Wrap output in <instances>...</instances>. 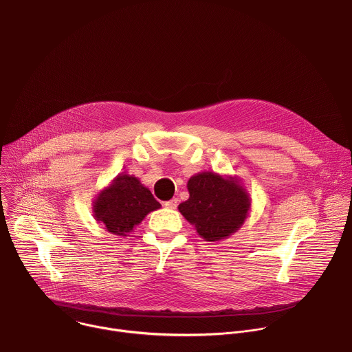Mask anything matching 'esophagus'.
<instances>
[{
	"label": "esophagus",
	"instance_id": "1",
	"mask_svg": "<svg viewBox=\"0 0 352 352\" xmlns=\"http://www.w3.org/2000/svg\"><path fill=\"white\" fill-rule=\"evenodd\" d=\"M164 206L167 209H177L178 206V199L177 197H173L171 200H167V202H164Z\"/></svg>",
	"mask_w": 352,
	"mask_h": 352
}]
</instances>
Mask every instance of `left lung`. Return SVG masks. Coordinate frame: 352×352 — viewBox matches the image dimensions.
<instances>
[{
  "mask_svg": "<svg viewBox=\"0 0 352 352\" xmlns=\"http://www.w3.org/2000/svg\"><path fill=\"white\" fill-rule=\"evenodd\" d=\"M186 186L189 199L178 210L205 241L226 239L243 226L250 196L238 177L204 171L192 175Z\"/></svg>",
  "mask_w": 352,
  "mask_h": 352,
  "instance_id": "8db88e82",
  "label": "left lung"
}]
</instances>
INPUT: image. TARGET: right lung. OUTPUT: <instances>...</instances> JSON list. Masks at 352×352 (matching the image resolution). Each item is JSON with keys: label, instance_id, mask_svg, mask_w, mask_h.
<instances>
[{"label": "right lung", "instance_id": "right-lung-1", "mask_svg": "<svg viewBox=\"0 0 352 352\" xmlns=\"http://www.w3.org/2000/svg\"><path fill=\"white\" fill-rule=\"evenodd\" d=\"M160 208L139 178L122 173L97 193L93 200V216L109 232L126 236L150 212Z\"/></svg>", "mask_w": 352, "mask_h": 352}]
</instances>
